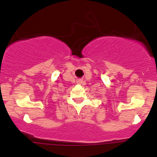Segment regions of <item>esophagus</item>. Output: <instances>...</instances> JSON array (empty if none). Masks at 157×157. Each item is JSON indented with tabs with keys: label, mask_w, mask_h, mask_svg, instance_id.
I'll use <instances>...</instances> for the list:
<instances>
[{
	"label": "esophagus",
	"mask_w": 157,
	"mask_h": 157,
	"mask_svg": "<svg viewBox=\"0 0 157 157\" xmlns=\"http://www.w3.org/2000/svg\"><path fill=\"white\" fill-rule=\"evenodd\" d=\"M83 81H84V80H82V79H78L77 82V83H79V84H82V83H83Z\"/></svg>",
	"instance_id": "1"
}]
</instances>
